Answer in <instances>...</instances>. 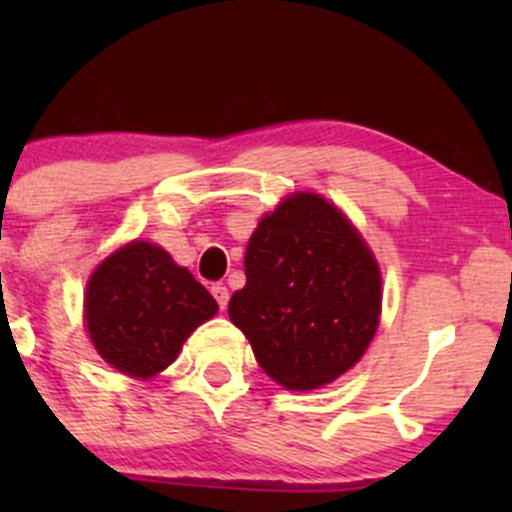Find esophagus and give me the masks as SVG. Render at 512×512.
Segmentation results:
<instances>
[{
	"mask_svg": "<svg viewBox=\"0 0 512 512\" xmlns=\"http://www.w3.org/2000/svg\"><path fill=\"white\" fill-rule=\"evenodd\" d=\"M210 292H213V297H215V302H218V307L225 309L227 307V299H230V292H227V287L225 285H213V287H210Z\"/></svg>",
	"mask_w": 512,
	"mask_h": 512,
	"instance_id": "34e87169",
	"label": "esophagus"
}]
</instances>
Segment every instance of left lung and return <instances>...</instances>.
Segmentation results:
<instances>
[{
  "label": "left lung",
  "mask_w": 512,
  "mask_h": 512,
  "mask_svg": "<svg viewBox=\"0 0 512 512\" xmlns=\"http://www.w3.org/2000/svg\"><path fill=\"white\" fill-rule=\"evenodd\" d=\"M245 275L227 314L277 384L319 389L366 352L381 312L379 265L322 195L297 193L262 218Z\"/></svg>",
  "instance_id": "left-lung-1"
}]
</instances>
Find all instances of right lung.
<instances>
[{
    "mask_svg": "<svg viewBox=\"0 0 512 512\" xmlns=\"http://www.w3.org/2000/svg\"><path fill=\"white\" fill-rule=\"evenodd\" d=\"M218 302L163 247L131 242L98 265L86 287V329L96 352L128 376L158 374Z\"/></svg>",
    "mask_w": 512,
    "mask_h": 512,
    "instance_id": "obj_1",
    "label": "right lung"
}]
</instances>
